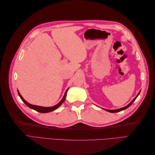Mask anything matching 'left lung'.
<instances>
[{
    "instance_id": "left-lung-1",
    "label": "left lung",
    "mask_w": 155,
    "mask_h": 155,
    "mask_svg": "<svg viewBox=\"0 0 155 155\" xmlns=\"http://www.w3.org/2000/svg\"><path fill=\"white\" fill-rule=\"evenodd\" d=\"M140 92H138V94H137V96H136L134 99L131 101V102L130 103V104H129L127 105H126L125 107H122V108H120V109H114V110H109V109H104L105 110H106V111H107V112H112V113H114V112H120V111H121V110H125V109H127L128 107H129L131 105H132V104L135 101V100L137 99V97L138 96V95L140 94Z\"/></svg>"
}]
</instances>
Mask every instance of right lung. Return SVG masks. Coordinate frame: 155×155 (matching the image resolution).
Instances as JSON below:
<instances>
[{
    "label": "right lung",
    "mask_w": 155,
    "mask_h": 155,
    "mask_svg": "<svg viewBox=\"0 0 155 155\" xmlns=\"http://www.w3.org/2000/svg\"><path fill=\"white\" fill-rule=\"evenodd\" d=\"M68 90V88L66 91V92H65L64 94V96H63V97L62 98V100L60 101V102H59L57 105H54V106H53V107H41V106H38V105H31V104H29V103H28V102L24 99V98L22 97V96H21V94L19 93V92H18V91H17V92H18V96H19V97H21V99L22 100V101L24 102L25 104L28 107H30V109H34V110H36V111H37V112H41V113H46V112H51V111H53V110H55L56 109H58V108L59 107H60L61 105H62V104H63V102L64 101V100H65V98H66L67 92Z\"/></svg>",
    "instance_id": "1"
}]
</instances>
